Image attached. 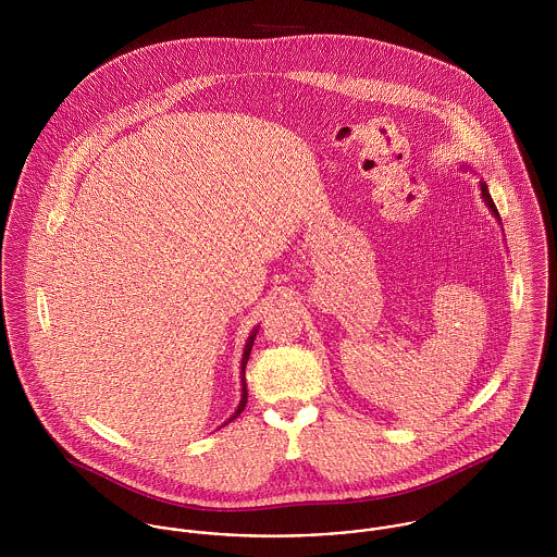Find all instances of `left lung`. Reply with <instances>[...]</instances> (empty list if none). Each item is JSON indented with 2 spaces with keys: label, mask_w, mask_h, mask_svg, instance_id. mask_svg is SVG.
<instances>
[{
  "label": "left lung",
  "mask_w": 557,
  "mask_h": 557,
  "mask_svg": "<svg viewBox=\"0 0 557 557\" xmlns=\"http://www.w3.org/2000/svg\"><path fill=\"white\" fill-rule=\"evenodd\" d=\"M480 193H482V199H484V203L488 206V210H491V214L499 221V212H497V208H495V203H493V199H491V195H488V188H486V184L484 182H480Z\"/></svg>",
  "instance_id": "8db88e82"
}]
</instances>
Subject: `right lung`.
<instances>
[{
    "mask_svg": "<svg viewBox=\"0 0 557 557\" xmlns=\"http://www.w3.org/2000/svg\"><path fill=\"white\" fill-rule=\"evenodd\" d=\"M255 336H257V327H255V330L250 332V336L246 338V345H244V354H242V398H239L238 409L234 411V416H232L230 420L238 418L239 413H242V409L246 407V398H248V393H246V380H244V369H246V362H248V356H250V349H252ZM225 424H227V422H225Z\"/></svg>",
    "mask_w": 557,
    "mask_h": 557,
    "instance_id": "add662e5",
    "label": "right lung"
}]
</instances>
